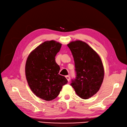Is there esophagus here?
I'll return each instance as SVG.
<instances>
[{"mask_svg":"<svg viewBox=\"0 0 127 127\" xmlns=\"http://www.w3.org/2000/svg\"><path fill=\"white\" fill-rule=\"evenodd\" d=\"M66 78H67V79L68 81V82H69V80H70V77H69V76H68V75L66 76Z\"/></svg>","mask_w":127,"mask_h":127,"instance_id":"esophagus-1","label":"esophagus"}]
</instances>
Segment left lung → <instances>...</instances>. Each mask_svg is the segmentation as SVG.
Instances as JSON below:
<instances>
[{"mask_svg": "<svg viewBox=\"0 0 127 127\" xmlns=\"http://www.w3.org/2000/svg\"><path fill=\"white\" fill-rule=\"evenodd\" d=\"M74 57L76 77L71 85L83 99L93 96L99 91L104 70L100 57L86 42L77 40L67 44Z\"/></svg>", "mask_w": 127, "mask_h": 127, "instance_id": "obj_1", "label": "left lung"}]
</instances>
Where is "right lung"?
I'll return each instance as SVG.
<instances>
[{"mask_svg":"<svg viewBox=\"0 0 127 127\" xmlns=\"http://www.w3.org/2000/svg\"><path fill=\"white\" fill-rule=\"evenodd\" d=\"M54 40L44 42L30 53L25 64V75L28 85L36 96L51 101L60 93L68 83L59 74L60 67L55 57L61 47Z\"/></svg>","mask_w":127,"mask_h":127,"instance_id":"right-lung-1","label":"right lung"}]
</instances>
